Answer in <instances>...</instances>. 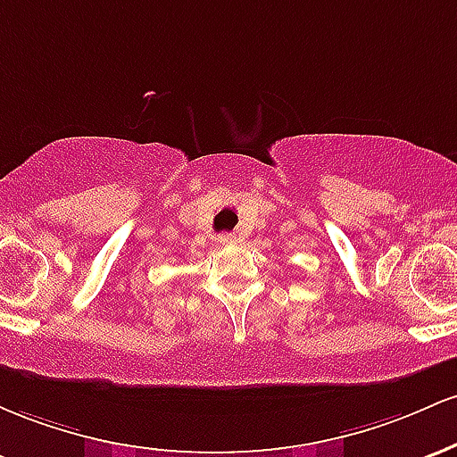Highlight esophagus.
I'll list each match as a JSON object with an SVG mask.
<instances>
[{
	"mask_svg": "<svg viewBox=\"0 0 457 457\" xmlns=\"http://www.w3.org/2000/svg\"><path fill=\"white\" fill-rule=\"evenodd\" d=\"M218 244H222V245H228V244H235V235L233 233H222L218 237Z\"/></svg>",
	"mask_w": 457,
	"mask_h": 457,
	"instance_id": "esophagus-1",
	"label": "esophagus"
}]
</instances>
